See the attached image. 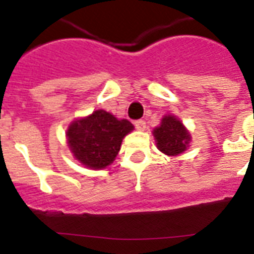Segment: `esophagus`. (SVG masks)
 I'll use <instances>...</instances> for the list:
<instances>
[{
    "mask_svg": "<svg viewBox=\"0 0 254 254\" xmlns=\"http://www.w3.org/2000/svg\"><path fill=\"white\" fill-rule=\"evenodd\" d=\"M134 127H136L137 131H145V129H146V122L143 120L136 121V122H134Z\"/></svg>",
    "mask_w": 254,
    "mask_h": 254,
    "instance_id": "1",
    "label": "esophagus"
}]
</instances>
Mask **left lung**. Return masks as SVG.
Returning a JSON list of instances; mask_svg holds the SVG:
<instances>
[{
	"instance_id": "1",
	"label": "left lung",
	"mask_w": 254,
	"mask_h": 254,
	"mask_svg": "<svg viewBox=\"0 0 254 254\" xmlns=\"http://www.w3.org/2000/svg\"><path fill=\"white\" fill-rule=\"evenodd\" d=\"M156 146L168 156H177L186 151L190 142V134L183 123L174 116H165L159 127L154 129Z\"/></svg>"
}]
</instances>
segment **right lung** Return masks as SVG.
Masks as SVG:
<instances>
[{
  "instance_id": "add662e5",
  "label": "right lung",
  "mask_w": 254,
  "mask_h": 254,
  "mask_svg": "<svg viewBox=\"0 0 254 254\" xmlns=\"http://www.w3.org/2000/svg\"><path fill=\"white\" fill-rule=\"evenodd\" d=\"M133 129L127 120H117L103 109L78 118L68 126L67 142L75 159L91 169H104L113 163L126 134Z\"/></svg>"
}]
</instances>
